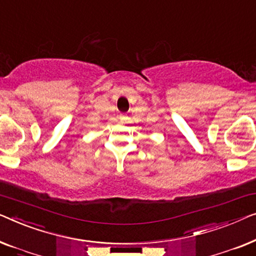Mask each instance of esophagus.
I'll use <instances>...</instances> for the list:
<instances>
[{"mask_svg":"<svg viewBox=\"0 0 256 256\" xmlns=\"http://www.w3.org/2000/svg\"><path fill=\"white\" fill-rule=\"evenodd\" d=\"M126 116H125V114H120V122H125V120H126Z\"/></svg>","mask_w":256,"mask_h":256,"instance_id":"34e87169","label":"esophagus"}]
</instances>
